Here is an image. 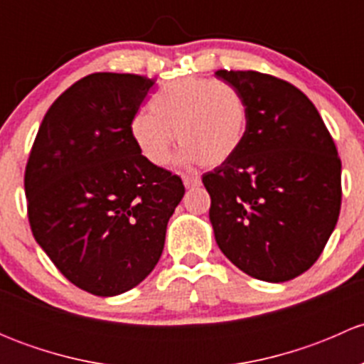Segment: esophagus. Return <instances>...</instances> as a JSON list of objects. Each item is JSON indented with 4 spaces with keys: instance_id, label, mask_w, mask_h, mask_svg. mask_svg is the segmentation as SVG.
Listing matches in <instances>:
<instances>
[{
    "instance_id": "obj_1",
    "label": "esophagus",
    "mask_w": 364,
    "mask_h": 364,
    "mask_svg": "<svg viewBox=\"0 0 364 364\" xmlns=\"http://www.w3.org/2000/svg\"><path fill=\"white\" fill-rule=\"evenodd\" d=\"M183 185L186 188H193V186H199L200 185V178L197 176H183Z\"/></svg>"
}]
</instances>
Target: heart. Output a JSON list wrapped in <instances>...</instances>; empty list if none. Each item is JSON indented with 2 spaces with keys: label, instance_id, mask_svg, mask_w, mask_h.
<instances>
[{
  "label": "heart",
  "instance_id": "heart-1",
  "mask_svg": "<svg viewBox=\"0 0 364 364\" xmlns=\"http://www.w3.org/2000/svg\"><path fill=\"white\" fill-rule=\"evenodd\" d=\"M132 117L135 146L149 164L164 165L172 142L183 144L178 160L216 167L237 155L245 144L250 111L232 84L204 77H183L164 84Z\"/></svg>",
  "mask_w": 364,
  "mask_h": 364
}]
</instances>
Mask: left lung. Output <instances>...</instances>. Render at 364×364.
I'll return each mask as SVG.
<instances>
[{
    "instance_id": "left-lung-1",
    "label": "left lung",
    "mask_w": 364,
    "mask_h": 364,
    "mask_svg": "<svg viewBox=\"0 0 364 364\" xmlns=\"http://www.w3.org/2000/svg\"><path fill=\"white\" fill-rule=\"evenodd\" d=\"M250 111L243 148L203 183L216 245L243 273L280 284L314 266L335 230L341 161L315 105L287 80L218 70Z\"/></svg>"
}]
</instances>
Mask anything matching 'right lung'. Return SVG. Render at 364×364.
Here are the masks:
<instances>
[{
	"instance_id": "obj_1",
	"label": "right lung",
	"mask_w": 364,
	"mask_h": 364,
	"mask_svg": "<svg viewBox=\"0 0 364 364\" xmlns=\"http://www.w3.org/2000/svg\"><path fill=\"white\" fill-rule=\"evenodd\" d=\"M155 84L134 73H91L49 107L24 174L36 243L73 285L111 297L159 262L183 181L149 164L132 117Z\"/></svg>"
}]
</instances>
